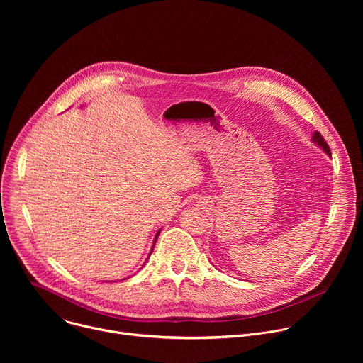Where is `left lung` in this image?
<instances>
[{"label":"left lung","instance_id":"1","mask_svg":"<svg viewBox=\"0 0 363 363\" xmlns=\"http://www.w3.org/2000/svg\"><path fill=\"white\" fill-rule=\"evenodd\" d=\"M312 140H313V142H315L318 146H320L326 155H330V149H329V145L326 143V140L323 139V136H322L319 132H315V133H313V136H312Z\"/></svg>","mask_w":363,"mask_h":363}]
</instances>
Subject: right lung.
<instances>
[{
	"label": "right lung",
	"instance_id": "1",
	"mask_svg": "<svg viewBox=\"0 0 363 363\" xmlns=\"http://www.w3.org/2000/svg\"><path fill=\"white\" fill-rule=\"evenodd\" d=\"M160 233H161V230L157 233V235H155V240H153V245H155V242H157V240H158V235H160ZM153 245H152V250H153ZM152 250H150V252H152ZM147 260V258H146Z\"/></svg>",
	"mask_w": 363,
	"mask_h": 363
}]
</instances>
